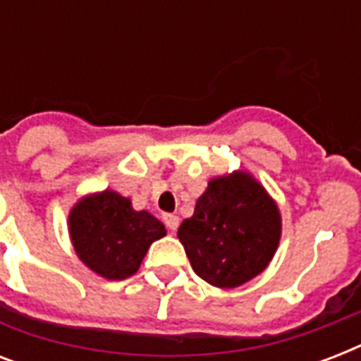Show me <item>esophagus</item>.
Returning <instances> with one entry per match:
<instances>
[{
	"instance_id": "34e87169",
	"label": "esophagus",
	"mask_w": 361,
	"mask_h": 361,
	"mask_svg": "<svg viewBox=\"0 0 361 361\" xmlns=\"http://www.w3.org/2000/svg\"><path fill=\"white\" fill-rule=\"evenodd\" d=\"M164 219V225L169 226V231L170 232H176L178 231V226H180V217H178V215H174V214H166L163 217Z\"/></svg>"
}]
</instances>
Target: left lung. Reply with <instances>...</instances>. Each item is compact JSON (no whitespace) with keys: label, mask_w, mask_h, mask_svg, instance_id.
Listing matches in <instances>:
<instances>
[{"label":"left lung","mask_w":361,"mask_h":361,"mask_svg":"<svg viewBox=\"0 0 361 361\" xmlns=\"http://www.w3.org/2000/svg\"><path fill=\"white\" fill-rule=\"evenodd\" d=\"M178 238L198 277L236 288L271 262L281 240L279 206L255 176L234 170L208 181Z\"/></svg>","instance_id":"8db88e82"}]
</instances>
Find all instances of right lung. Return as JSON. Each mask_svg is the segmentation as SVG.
Instances as JSON below:
<instances>
[{"label":"right lung","mask_w":361,"mask_h":361,"mask_svg":"<svg viewBox=\"0 0 361 361\" xmlns=\"http://www.w3.org/2000/svg\"><path fill=\"white\" fill-rule=\"evenodd\" d=\"M69 236L82 262L110 281L135 275L166 228L149 212H136L130 198L112 189L82 197L69 212Z\"/></svg>","instance_id":"add662e5"}]
</instances>
